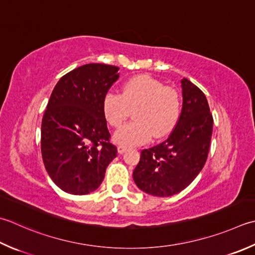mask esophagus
Wrapping results in <instances>:
<instances>
[{"label":"esophagus","instance_id":"esophagus-1","mask_svg":"<svg viewBox=\"0 0 255 255\" xmlns=\"http://www.w3.org/2000/svg\"><path fill=\"white\" fill-rule=\"evenodd\" d=\"M118 152L121 153V154H123V153H125L126 152L127 150H128V148L127 147H125V146H118Z\"/></svg>","mask_w":255,"mask_h":255}]
</instances>
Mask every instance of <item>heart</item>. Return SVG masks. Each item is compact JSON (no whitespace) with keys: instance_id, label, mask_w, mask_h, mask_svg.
Instances as JSON below:
<instances>
[{"instance_id":"1","label":"heart","mask_w":255,"mask_h":255,"mask_svg":"<svg viewBox=\"0 0 255 255\" xmlns=\"http://www.w3.org/2000/svg\"><path fill=\"white\" fill-rule=\"evenodd\" d=\"M133 109L134 121L119 128L114 140L122 146H138L149 139H161L170 133L179 121L180 96L149 75L129 78L122 94L108 93L103 99V113L107 123L119 127Z\"/></svg>"}]
</instances>
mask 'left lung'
Here are the masks:
<instances>
[{
    "label": "left lung",
    "mask_w": 255,
    "mask_h": 255,
    "mask_svg": "<svg viewBox=\"0 0 255 255\" xmlns=\"http://www.w3.org/2000/svg\"><path fill=\"white\" fill-rule=\"evenodd\" d=\"M182 109L167 140L143 149L133 170L137 187L156 197L182 191L202 170L212 136L213 118L206 95L182 78Z\"/></svg>",
    "instance_id": "obj_1"
}]
</instances>
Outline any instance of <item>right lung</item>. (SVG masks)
Listing matches in <instances>:
<instances>
[{
  "mask_svg": "<svg viewBox=\"0 0 255 255\" xmlns=\"http://www.w3.org/2000/svg\"><path fill=\"white\" fill-rule=\"evenodd\" d=\"M118 71L113 65L86 64L64 75L53 89L42 119L41 150L48 176L65 192L96 190L117 156L103 99Z\"/></svg>",
  "mask_w": 255,
  "mask_h": 255,
  "instance_id": "1",
  "label": "right lung"
}]
</instances>
